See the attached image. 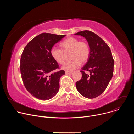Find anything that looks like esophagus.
Returning <instances> with one entry per match:
<instances>
[{"label": "esophagus", "instance_id": "obj_1", "mask_svg": "<svg viewBox=\"0 0 134 134\" xmlns=\"http://www.w3.org/2000/svg\"><path fill=\"white\" fill-rule=\"evenodd\" d=\"M72 73V71H65V74L66 75H68V74H71Z\"/></svg>", "mask_w": 134, "mask_h": 134}]
</instances>
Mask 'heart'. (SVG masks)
<instances>
[{"instance_id":"obj_1","label":"heart","mask_w":134,"mask_h":134,"mask_svg":"<svg viewBox=\"0 0 134 134\" xmlns=\"http://www.w3.org/2000/svg\"><path fill=\"white\" fill-rule=\"evenodd\" d=\"M60 46L65 52L71 51L72 61L65 63L62 69L67 71H71L81 65L82 62L87 61L90 56V48L85 41H80L77 38L69 37L60 43ZM50 53L53 59L59 64H63L65 62V55L64 51L53 47L50 50Z\"/></svg>"}]
</instances>
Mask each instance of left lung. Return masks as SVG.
<instances>
[{"mask_svg":"<svg viewBox=\"0 0 134 134\" xmlns=\"http://www.w3.org/2000/svg\"><path fill=\"white\" fill-rule=\"evenodd\" d=\"M74 34L85 38L90 51L88 61L81 71L82 77L76 83V88L86 98H97L105 91L113 76L114 60L111 50L100 36L91 31L86 30ZM84 70L90 74H86Z\"/></svg>","mask_w":134,"mask_h":134,"instance_id":"left-lung-1","label":"left lung"}]
</instances>
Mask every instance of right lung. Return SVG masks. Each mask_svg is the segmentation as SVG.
<instances>
[{"mask_svg": "<svg viewBox=\"0 0 134 134\" xmlns=\"http://www.w3.org/2000/svg\"><path fill=\"white\" fill-rule=\"evenodd\" d=\"M66 35L43 33L34 37L24 49L20 69L24 85L36 98L48 100L53 98L59 90V80L65 72L53 70L59 65L52 57L50 50Z\"/></svg>", "mask_w": 134, "mask_h": 134, "instance_id": "obj_1", "label": "right lung"}]
</instances>
